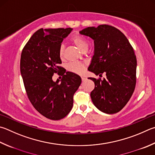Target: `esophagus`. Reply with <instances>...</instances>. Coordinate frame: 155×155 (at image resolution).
Returning <instances> with one entry per match:
<instances>
[{
    "label": "esophagus",
    "mask_w": 155,
    "mask_h": 155,
    "mask_svg": "<svg viewBox=\"0 0 155 155\" xmlns=\"http://www.w3.org/2000/svg\"><path fill=\"white\" fill-rule=\"evenodd\" d=\"M81 79H82V81H85L87 79V78H86L85 77H81Z\"/></svg>",
    "instance_id": "1"
}]
</instances>
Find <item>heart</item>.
<instances>
[{
    "label": "heart",
    "instance_id": "1",
    "mask_svg": "<svg viewBox=\"0 0 155 155\" xmlns=\"http://www.w3.org/2000/svg\"><path fill=\"white\" fill-rule=\"evenodd\" d=\"M71 41L77 47L78 49H79L81 51L87 50L89 46V43L86 39L83 36L81 35H74L72 38ZM64 45H61L60 48H59V55L61 58L64 57ZM85 64L81 62H78V61H74L68 64L67 66V69L69 71L74 72L75 74H83L84 70H85Z\"/></svg>",
    "mask_w": 155,
    "mask_h": 155
}]
</instances>
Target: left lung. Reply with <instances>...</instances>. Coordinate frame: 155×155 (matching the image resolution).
Instances as JSON below:
<instances>
[{
	"instance_id": "1",
	"label": "left lung",
	"mask_w": 155,
	"mask_h": 155,
	"mask_svg": "<svg viewBox=\"0 0 155 155\" xmlns=\"http://www.w3.org/2000/svg\"><path fill=\"white\" fill-rule=\"evenodd\" d=\"M79 33L94 40V53L88 68L103 80L89 78L95 83L91 98L96 108L114 114L130 100L136 83L137 60L128 39L119 30L108 25L88 27Z\"/></svg>"
}]
</instances>
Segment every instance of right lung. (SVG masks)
<instances>
[{
  "mask_svg": "<svg viewBox=\"0 0 155 155\" xmlns=\"http://www.w3.org/2000/svg\"><path fill=\"white\" fill-rule=\"evenodd\" d=\"M72 28L43 29L33 34L22 50L20 72L30 102L47 119L65 117L73 106V95L79 87L81 78L59 66L61 60L59 48ZM63 78L54 82V73Z\"/></svg>",
  "mask_w": 155,
  "mask_h": 155,
  "instance_id": "right-lung-1",
  "label": "right lung"
}]
</instances>
